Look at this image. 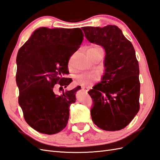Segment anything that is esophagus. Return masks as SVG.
<instances>
[{
    "label": "esophagus",
    "instance_id": "1",
    "mask_svg": "<svg viewBox=\"0 0 160 160\" xmlns=\"http://www.w3.org/2000/svg\"><path fill=\"white\" fill-rule=\"evenodd\" d=\"M82 91L84 92H87L89 91V89H88V88L82 87Z\"/></svg>",
    "mask_w": 160,
    "mask_h": 160
}]
</instances>
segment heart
Instances as JSON below:
<instances>
[{"instance_id": "1", "label": "heart", "mask_w": 160, "mask_h": 160, "mask_svg": "<svg viewBox=\"0 0 160 160\" xmlns=\"http://www.w3.org/2000/svg\"><path fill=\"white\" fill-rule=\"evenodd\" d=\"M104 50L103 47L98 44H92L89 47L87 53L91 55H103ZM99 77L97 73H82L78 74L74 78V83L81 87H89L93 82L99 80Z\"/></svg>"}]
</instances>
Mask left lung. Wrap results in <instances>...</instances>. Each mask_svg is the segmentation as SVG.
<instances>
[{
  "mask_svg": "<svg viewBox=\"0 0 160 160\" xmlns=\"http://www.w3.org/2000/svg\"><path fill=\"white\" fill-rule=\"evenodd\" d=\"M90 42L103 47L105 72L88 93L93 101L94 124L107 131L128 126L140 109L138 62L133 45L116 26L83 27Z\"/></svg>",
  "mask_w": 160,
  "mask_h": 160,
  "instance_id": "left-lung-1",
  "label": "left lung"
}]
</instances>
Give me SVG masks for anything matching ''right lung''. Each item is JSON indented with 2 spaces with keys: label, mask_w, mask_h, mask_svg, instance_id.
Returning a JSON list of instances; mask_svg holds the SVG:
<instances>
[{
  "label": "right lung",
  "mask_w": 160,
  "mask_h": 160,
  "mask_svg": "<svg viewBox=\"0 0 160 160\" xmlns=\"http://www.w3.org/2000/svg\"><path fill=\"white\" fill-rule=\"evenodd\" d=\"M83 36L78 28L42 27L19 49L18 102L28 124L40 133H58L68 124L69 107L76 102V92L80 87L57 95L55 85L63 89L72 82L64 76L69 74V60L80 48Z\"/></svg>",
  "instance_id": "obj_1"
}]
</instances>
